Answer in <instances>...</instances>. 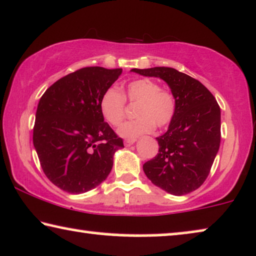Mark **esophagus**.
Listing matches in <instances>:
<instances>
[{
  "mask_svg": "<svg viewBox=\"0 0 256 256\" xmlns=\"http://www.w3.org/2000/svg\"><path fill=\"white\" fill-rule=\"evenodd\" d=\"M135 142H136V140H126V141H124V144L127 146H129L134 144Z\"/></svg>",
  "mask_w": 256,
  "mask_h": 256,
  "instance_id": "esophagus-1",
  "label": "esophagus"
}]
</instances>
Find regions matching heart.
<instances>
[{
  "label": "heart",
  "mask_w": 256,
  "mask_h": 256,
  "mask_svg": "<svg viewBox=\"0 0 256 256\" xmlns=\"http://www.w3.org/2000/svg\"><path fill=\"white\" fill-rule=\"evenodd\" d=\"M126 98L129 102L136 104L135 115L138 118L122 124L118 129L121 138L135 140L148 134L155 126L166 127L174 118L176 100L168 90H160V85L150 79H138L126 86L124 94L115 87L104 90L99 101L100 113L112 126L120 124L124 116Z\"/></svg>",
  "instance_id": "obj_1"
}]
</instances>
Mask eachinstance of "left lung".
Wrapping results in <instances>:
<instances>
[{
  "label": "left lung",
  "mask_w": 256,
  "mask_h": 256,
  "mask_svg": "<svg viewBox=\"0 0 256 256\" xmlns=\"http://www.w3.org/2000/svg\"><path fill=\"white\" fill-rule=\"evenodd\" d=\"M132 72L164 80L176 100L168 130L156 138L158 154L143 164L152 184L183 196L208 178L220 146V107L200 82L172 68H132Z\"/></svg>",
  "instance_id": "8db88e82"
}]
</instances>
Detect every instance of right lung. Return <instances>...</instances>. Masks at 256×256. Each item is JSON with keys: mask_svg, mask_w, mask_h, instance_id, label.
Returning <instances> with one entry per match:
<instances>
[{"mask_svg": "<svg viewBox=\"0 0 256 256\" xmlns=\"http://www.w3.org/2000/svg\"><path fill=\"white\" fill-rule=\"evenodd\" d=\"M122 68H84L45 90L36 112L34 146L45 176L56 186L79 194L96 188L113 168L124 141L100 113L104 90Z\"/></svg>", "mask_w": 256, "mask_h": 256, "instance_id": "right-lung-1", "label": "right lung"}]
</instances>
